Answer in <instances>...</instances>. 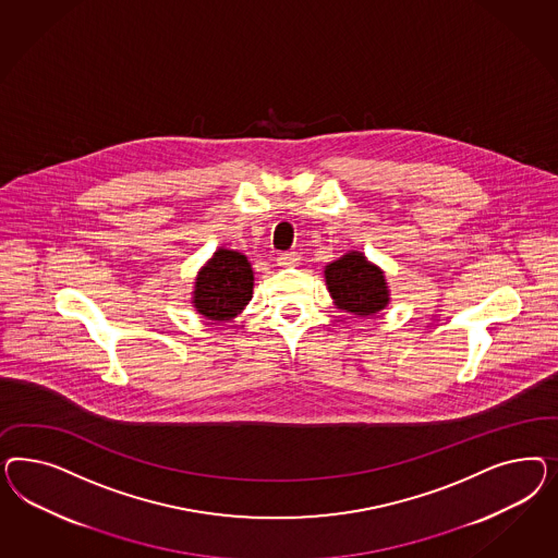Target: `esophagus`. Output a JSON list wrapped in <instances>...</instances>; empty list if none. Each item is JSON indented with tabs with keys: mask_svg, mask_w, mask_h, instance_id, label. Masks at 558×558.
Returning <instances> with one entry per match:
<instances>
[{
	"mask_svg": "<svg viewBox=\"0 0 558 558\" xmlns=\"http://www.w3.org/2000/svg\"><path fill=\"white\" fill-rule=\"evenodd\" d=\"M278 266H282V268H294V266H299V262H301V255L296 254V252H287V254L278 255Z\"/></svg>",
	"mask_w": 558,
	"mask_h": 558,
	"instance_id": "obj_1",
	"label": "esophagus"
}]
</instances>
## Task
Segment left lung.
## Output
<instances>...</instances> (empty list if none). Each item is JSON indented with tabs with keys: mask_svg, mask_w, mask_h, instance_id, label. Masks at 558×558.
Segmentation results:
<instances>
[{
	"mask_svg": "<svg viewBox=\"0 0 558 558\" xmlns=\"http://www.w3.org/2000/svg\"><path fill=\"white\" fill-rule=\"evenodd\" d=\"M325 282L336 306L350 315L371 317L389 304L385 271L360 252H350L327 264Z\"/></svg>",
	"mask_w": 558,
	"mask_h": 558,
	"instance_id": "8db88e82",
	"label": "left lung"
}]
</instances>
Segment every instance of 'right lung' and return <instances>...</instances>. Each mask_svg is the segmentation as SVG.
Here are the masks:
<instances>
[{"instance_id": "obj_1", "label": "right lung", "mask_w": 558, "mask_h": 558, "mask_svg": "<svg viewBox=\"0 0 558 558\" xmlns=\"http://www.w3.org/2000/svg\"><path fill=\"white\" fill-rule=\"evenodd\" d=\"M254 294V270L247 257L220 247L198 271L194 282V308L208 322L236 317Z\"/></svg>"}]
</instances>
